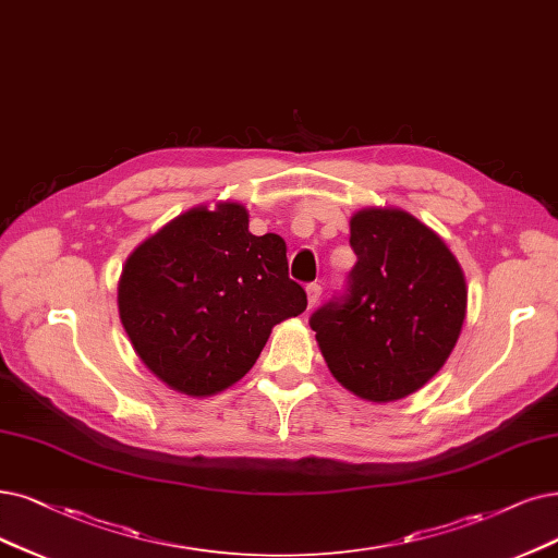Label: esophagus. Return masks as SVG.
Returning a JSON list of instances; mask_svg holds the SVG:
<instances>
[{
  "label": "esophagus",
  "mask_w": 558,
  "mask_h": 558,
  "mask_svg": "<svg viewBox=\"0 0 558 558\" xmlns=\"http://www.w3.org/2000/svg\"><path fill=\"white\" fill-rule=\"evenodd\" d=\"M305 292H307V305H317V301H319V296H322V284H317V282H311L305 287Z\"/></svg>",
  "instance_id": "34e87169"
}]
</instances>
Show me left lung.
I'll return each instance as SVG.
<instances>
[{
  "label": "left lung",
  "mask_w": 558,
  "mask_h": 558,
  "mask_svg": "<svg viewBox=\"0 0 558 558\" xmlns=\"http://www.w3.org/2000/svg\"><path fill=\"white\" fill-rule=\"evenodd\" d=\"M349 230L359 262L311 326L347 390L393 402L435 377L456 347L466 315L464 274L446 243L402 209H363Z\"/></svg>",
  "instance_id": "left-lung-1"
}]
</instances>
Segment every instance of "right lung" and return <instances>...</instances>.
Listing matches in <instances>:
<instances>
[{
	"mask_svg": "<svg viewBox=\"0 0 558 558\" xmlns=\"http://www.w3.org/2000/svg\"><path fill=\"white\" fill-rule=\"evenodd\" d=\"M119 317L151 373L206 398L239 381L271 328L305 311L278 234L247 232L236 202L197 206L149 236L119 278Z\"/></svg>",
	"mask_w": 558,
	"mask_h": 558,
	"instance_id": "add662e5",
	"label": "right lung"
}]
</instances>
